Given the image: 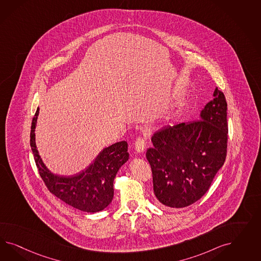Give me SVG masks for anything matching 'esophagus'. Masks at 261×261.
Returning <instances> with one entry per match:
<instances>
[{
    "label": "esophagus",
    "instance_id": "34e87169",
    "mask_svg": "<svg viewBox=\"0 0 261 261\" xmlns=\"http://www.w3.org/2000/svg\"><path fill=\"white\" fill-rule=\"evenodd\" d=\"M135 149L137 152H142L146 145V139L144 137H139L135 142Z\"/></svg>",
    "mask_w": 261,
    "mask_h": 261
}]
</instances>
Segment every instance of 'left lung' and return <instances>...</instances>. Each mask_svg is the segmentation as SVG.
Returning <instances> with one entry per match:
<instances>
[{"mask_svg": "<svg viewBox=\"0 0 261 261\" xmlns=\"http://www.w3.org/2000/svg\"><path fill=\"white\" fill-rule=\"evenodd\" d=\"M197 120L166 126L146 151L159 202L169 207L195 203L210 189L227 156L226 97L218 88Z\"/></svg>", "mask_w": 261, "mask_h": 261, "instance_id": "8db88e82", "label": "left lung"}]
</instances>
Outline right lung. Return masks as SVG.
I'll return each mask as SVG.
<instances>
[{
    "label": "right lung",
    "instance_id": "obj_1",
    "mask_svg": "<svg viewBox=\"0 0 261 261\" xmlns=\"http://www.w3.org/2000/svg\"><path fill=\"white\" fill-rule=\"evenodd\" d=\"M39 108L33 117L31 146L40 176L47 190L66 204L86 213H97L110 204L114 196V179L128 158L127 142H119L103 149L87 170L74 177H60L44 166L35 145L34 129Z\"/></svg>",
    "mask_w": 261,
    "mask_h": 261
}]
</instances>
